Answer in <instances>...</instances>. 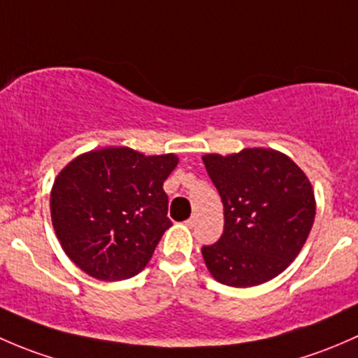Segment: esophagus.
Listing matches in <instances>:
<instances>
[{
    "instance_id": "34e87169",
    "label": "esophagus",
    "mask_w": 358,
    "mask_h": 358,
    "mask_svg": "<svg viewBox=\"0 0 358 358\" xmlns=\"http://www.w3.org/2000/svg\"><path fill=\"white\" fill-rule=\"evenodd\" d=\"M196 220H198L196 217H191V219H187L184 224H186L187 227H194V226H196Z\"/></svg>"
}]
</instances>
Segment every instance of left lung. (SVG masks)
Listing matches in <instances>:
<instances>
[{
  "label": "left lung",
  "mask_w": 358,
  "mask_h": 358,
  "mask_svg": "<svg viewBox=\"0 0 358 358\" xmlns=\"http://www.w3.org/2000/svg\"><path fill=\"white\" fill-rule=\"evenodd\" d=\"M224 205V233L203 246L217 282L250 288L271 281L303 248L315 219V194L305 172L272 148L201 157Z\"/></svg>",
  "instance_id": "left-lung-1"
}]
</instances>
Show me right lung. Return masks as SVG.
<instances>
[{
	"mask_svg": "<svg viewBox=\"0 0 358 358\" xmlns=\"http://www.w3.org/2000/svg\"><path fill=\"white\" fill-rule=\"evenodd\" d=\"M178 164L176 153L143 155L129 146L70 160L50 196L55 234L69 259L99 281L141 272L172 226L164 180Z\"/></svg>",
	"mask_w": 358,
	"mask_h": 358,
	"instance_id": "right-lung-1",
	"label": "right lung"
}]
</instances>
